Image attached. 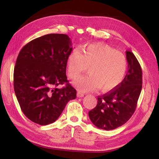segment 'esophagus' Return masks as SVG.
Masks as SVG:
<instances>
[{"label": "esophagus", "mask_w": 159, "mask_h": 159, "mask_svg": "<svg viewBox=\"0 0 159 159\" xmlns=\"http://www.w3.org/2000/svg\"><path fill=\"white\" fill-rule=\"evenodd\" d=\"M77 97L78 98H83V97H84V94L81 92H78L77 93Z\"/></svg>", "instance_id": "obj_1"}]
</instances>
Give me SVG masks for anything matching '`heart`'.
I'll return each mask as SVG.
<instances>
[{
  "mask_svg": "<svg viewBox=\"0 0 159 159\" xmlns=\"http://www.w3.org/2000/svg\"><path fill=\"white\" fill-rule=\"evenodd\" d=\"M88 67L89 74L74 82L83 92L98 90L108 93L124 79L128 68L125 55L114 48L102 44H90L74 50L67 59L69 78L76 79Z\"/></svg>",
  "mask_w": 159,
  "mask_h": 159,
  "instance_id": "obj_1",
  "label": "heart"
}]
</instances>
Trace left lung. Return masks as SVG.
I'll list each match as a JSON object with an SVG mask.
<instances>
[{"mask_svg": "<svg viewBox=\"0 0 159 159\" xmlns=\"http://www.w3.org/2000/svg\"><path fill=\"white\" fill-rule=\"evenodd\" d=\"M128 72L123 82L114 90L98 96V104L88 113L96 127L114 130L128 121L135 111L142 87L140 64L131 51H126Z\"/></svg>", "mask_w": 159, "mask_h": 159, "instance_id": "left-lung-1", "label": "left lung"}]
</instances>
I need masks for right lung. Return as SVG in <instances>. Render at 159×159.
<instances>
[{
    "mask_svg": "<svg viewBox=\"0 0 159 159\" xmlns=\"http://www.w3.org/2000/svg\"><path fill=\"white\" fill-rule=\"evenodd\" d=\"M66 34H51L28 43L19 53L14 69V89L21 111L29 120L45 125L60 117L76 90L66 75L73 48ZM66 83L60 89L57 86Z\"/></svg>",
    "mask_w": 159,
    "mask_h": 159,
    "instance_id": "1",
    "label": "right lung"
}]
</instances>
